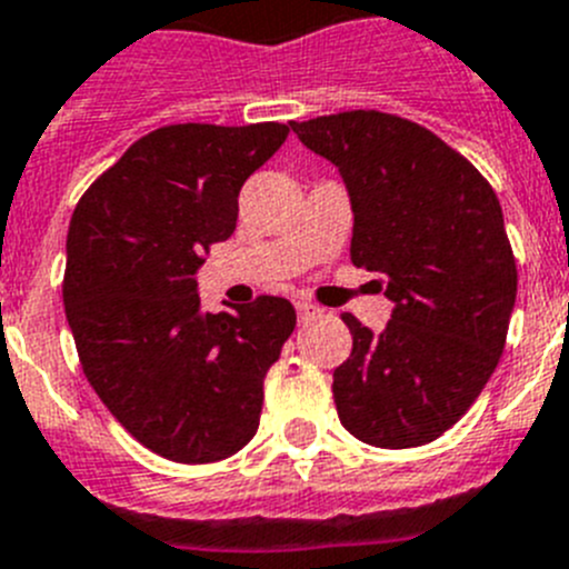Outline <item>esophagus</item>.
Wrapping results in <instances>:
<instances>
[{"label":"esophagus","mask_w":569,"mask_h":569,"mask_svg":"<svg viewBox=\"0 0 569 569\" xmlns=\"http://www.w3.org/2000/svg\"><path fill=\"white\" fill-rule=\"evenodd\" d=\"M296 313H299L301 321H308V319H316V316L321 313V308H319V305H313V301L299 299V301H296Z\"/></svg>","instance_id":"1"}]
</instances>
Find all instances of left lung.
I'll return each instance as SVG.
<instances>
[{
	"label": "left lung",
	"mask_w": 569,
	"mask_h": 569,
	"mask_svg": "<svg viewBox=\"0 0 569 569\" xmlns=\"http://www.w3.org/2000/svg\"><path fill=\"white\" fill-rule=\"evenodd\" d=\"M339 168L353 204L350 259L379 276L393 319L333 370L341 425L405 450L436 441L479 399L501 359L519 270L490 182L421 124L381 110L290 122Z\"/></svg>",
	"instance_id": "1"
}]
</instances>
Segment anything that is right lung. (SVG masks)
<instances>
[{"label": "right lung", "mask_w": 569, "mask_h": 569, "mask_svg": "<svg viewBox=\"0 0 569 569\" xmlns=\"http://www.w3.org/2000/svg\"><path fill=\"white\" fill-rule=\"evenodd\" d=\"M279 122L164 124L79 199L62 299L90 387L148 450L210 465L253 439L264 376L296 328L288 299L199 313L196 270L236 230L239 190L288 139Z\"/></svg>", "instance_id": "obj_1"}]
</instances>
